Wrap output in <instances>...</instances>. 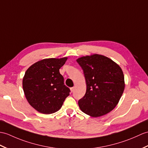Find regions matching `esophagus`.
<instances>
[{
	"mask_svg": "<svg viewBox=\"0 0 148 148\" xmlns=\"http://www.w3.org/2000/svg\"><path fill=\"white\" fill-rule=\"evenodd\" d=\"M71 91H72V92H73V91H74V87H72V88H71Z\"/></svg>",
	"mask_w": 148,
	"mask_h": 148,
	"instance_id": "34e87169",
	"label": "esophagus"
}]
</instances>
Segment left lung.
Instances as JSON below:
<instances>
[{
  "label": "left lung",
  "instance_id": "1",
  "mask_svg": "<svg viewBox=\"0 0 148 148\" xmlns=\"http://www.w3.org/2000/svg\"><path fill=\"white\" fill-rule=\"evenodd\" d=\"M86 91L78 101L80 109L93 117L104 115L117 105L124 90V75L119 65L101 55L79 58Z\"/></svg>",
  "mask_w": 148,
  "mask_h": 148
}]
</instances>
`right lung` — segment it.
I'll use <instances>...</instances> for the list:
<instances>
[{"mask_svg": "<svg viewBox=\"0 0 148 148\" xmlns=\"http://www.w3.org/2000/svg\"><path fill=\"white\" fill-rule=\"evenodd\" d=\"M67 58H48L29 67L23 80V88L27 101L39 112L50 114L58 111L70 89L64 84L59 69Z\"/></svg>", "mask_w": 148, "mask_h": 148, "instance_id": "1", "label": "right lung"}]
</instances>
